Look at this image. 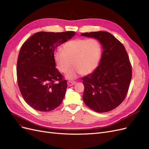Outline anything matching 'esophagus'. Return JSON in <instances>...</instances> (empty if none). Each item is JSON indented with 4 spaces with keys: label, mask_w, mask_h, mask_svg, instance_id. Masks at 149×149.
<instances>
[{
    "label": "esophagus",
    "mask_w": 149,
    "mask_h": 149,
    "mask_svg": "<svg viewBox=\"0 0 149 149\" xmlns=\"http://www.w3.org/2000/svg\"><path fill=\"white\" fill-rule=\"evenodd\" d=\"M76 81H68V86H71L74 85L75 84H76Z\"/></svg>",
    "instance_id": "34e87169"
}]
</instances>
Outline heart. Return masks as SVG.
Returning a JSON list of instances; mask_svg holds the SVG:
<instances>
[{
    "label": "heart",
    "mask_w": 149,
    "mask_h": 149,
    "mask_svg": "<svg viewBox=\"0 0 149 149\" xmlns=\"http://www.w3.org/2000/svg\"><path fill=\"white\" fill-rule=\"evenodd\" d=\"M57 51L55 60L61 72L66 73L71 66L74 68L67 74L69 79L75 78L77 73L87 75L97 67L102 53L101 44L96 39L78 38L67 42Z\"/></svg>",
    "instance_id": "b5f03b06"
}]
</instances>
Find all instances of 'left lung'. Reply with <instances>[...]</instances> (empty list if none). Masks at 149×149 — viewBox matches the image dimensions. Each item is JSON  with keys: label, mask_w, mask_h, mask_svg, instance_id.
<instances>
[{"label": "left lung", "mask_w": 149, "mask_h": 149, "mask_svg": "<svg viewBox=\"0 0 149 149\" xmlns=\"http://www.w3.org/2000/svg\"><path fill=\"white\" fill-rule=\"evenodd\" d=\"M81 35L98 40L103 49L98 67L82 78L83 101L95 112L111 111L125 100L130 86L132 67L128 54L124 45L107 31Z\"/></svg>", "instance_id": "8db88e82"}]
</instances>
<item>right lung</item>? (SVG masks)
Listing matches in <instances>:
<instances>
[{"instance_id":"obj_1","label":"right lung","mask_w":149,"mask_h":149,"mask_svg":"<svg viewBox=\"0 0 149 149\" xmlns=\"http://www.w3.org/2000/svg\"><path fill=\"white\" fill-rule=\"evenodd\" d=\"M75 33L40 31L22 44L17 62V80L23 99L31 108L49 112L61 103L67 81L55 67L54 51Z\"/></svg>"}]
</instances>
